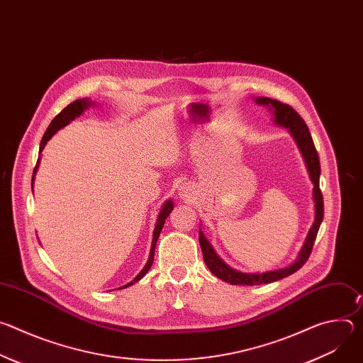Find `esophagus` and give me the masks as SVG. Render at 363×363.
Wrapping results in <instances>:
<instances>
[{
	"instance_id": "esophagus-1",
	"label": "esophagus",
	"mask_w": 363,
	"mask_h": 363,
	"mask_svg": "<svg viewBox=\"0 0 363 363\" xmlns=\"http://www.w3.org/2000/svg\"><path fill=\"white\" fill-rule=\"evenodd\" d=\"M188 194H189V192H188L186 188H184V189L181 191V196H188Z\"/></svg>"
}]
</instances>
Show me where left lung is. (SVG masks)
<instances>
[{"label":"left lung","mask_w":363,"mask_h":363,"mask_svg":"<svg viewBox=\"0 0 363 363\" xmlns=\"http://www.w3.org/2000/svg\"><path fill=\"white\" fill-rule=\"evenodd\" d=\"M257 103L260 105H269L273 108L274 111V122L277 125H281L284 128L289 129V132L293 135L300 152L301 157L306 162L307 171H308V177L312 179L315 188H313V199H315V223L310 228L306 242L303 244V248L298 254L297 260L281 270H276V272H267V273H262V274H245V273H240L237 270H233L231 267H228L221 258L216 254V251L213 250L211 244L206 241V238L203 237V234L199 230V244H201V250H202V255H203V262L206 264V267L210 269V272L213 274H216L218 279L234 284V286H258V284H267V283H273L277 280H281L293 273H296L298 269H301V266L307 262V258L312 254L313 250V244L318 235V231L320 228V224L323 221V195L319 186V178H320V162H319V155L318 150L315 147L312 135L308 132L307 125L304 123V121L301 119V116L286 103H281L279 100L270 99V97H258L255 99Z\"/></svg>","instance_id":"left-lung-1"}]
</instances>
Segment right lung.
Here are the masks:
<instances>
[{
  "instance_id": "add662e5",
  "label": "right lung",
  "mask_w": 363,
  "mask_h": 363,
  "mask_svg": "<svg viewBox=\"0 0 363 363\" xmlns=\"http://www.w3.org/2000/svg\"><path fill=\"white\" fill-rule=\"evenodd\" d=\"M90 106V101L87 100V99H77V100H74V101H72L70 105H67L53 121H51V123L48 125V128H47V130H45V133H44V136H43V139H41V143H40V152L44 149V146H45V143H47V140L48 139H51V136H53L59 129H62V128H65L67 123H70L73 119H76L77 116H80L83 112H84V109H87ZM38 162H40V160L37 161V164H35V168H34V172H33V179H31V186H33V184H34V175H35V172H37V168H38ZM174 210V202L172 201H167L165 203H164V206H162V210H161V213H160V216H158V221H157V227H155V231H153V240H152V247H150V252H149V260H147V263H146V266L143 267V270L129 283V284H126V286H123V287H129V286H132L133 283H136V281H139L147 272H149V269L152 267V263H153V254H155V247H157V241H158V237H160V234H161V231H162V227H164V224H165V220L168 218V216L171 214V211ZM123 287H121V289H123Z\"/></svg>"
}]
</instances>
